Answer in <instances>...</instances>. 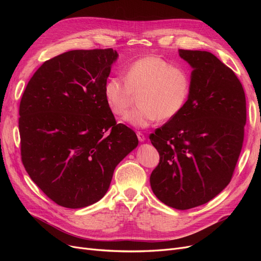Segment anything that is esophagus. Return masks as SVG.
I'll list each match as a JSON object with an SVG mask.
<instances>
[{"label":"esophagus","instance_id":"34e87169","mask_svg":"<svg viewBox=\"0 0 261 261\" xmlns=\"http://www.w3.org/2000/svg\"><path fill=\"white\" fill-rule=\"evenodd\" d=\"M136 135H138V139H139L140 142H145L146 138H145V135L142 132H140V131L136 132Z\"/></svg>","mask_w":261,"mask_h":261}]
</instances>
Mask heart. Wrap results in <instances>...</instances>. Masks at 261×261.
Listing matches in <instances>:
<instances>
[{"label":"heart","mask_w":261,"mask_h":261,"mask_svg":"<svg viewBox=\"0 0 261 261\" xmlns=\"http://www.w3.org/2000/svg\"><path fill=\"white\" fill-rule=\"evenodd\" d=\"M191 89L188 73L158 56L133 61L125 79L110 77L103 86L105 100L115 115H123L138 95L139 107L123 117L135 128H147L158 119L169 120L186 107Z\"/></svg>","instance_id":"1"}]
</instances>
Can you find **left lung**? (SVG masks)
Returning <instances> with one entry per match:
<instances>
[{
	"mask_svg": "<svg viewBox=\"0 0 261 261\" xmlns=\"http://www.w3.org/2000/svg\"><path fill=\"white\" fill-rule=\"evenodd\" d=\"M191 67L183 111L150 135L160 163L150 175L153 194L175 210L207 203L228 185L246 122L245 94L229 67L205 50L179 49Z\"/></svg>",
	"mask_w": 261,
	"mask_h": 261,
	"instance_id": "left-lung-1",
	"label": "left lung"
}]
</instances>
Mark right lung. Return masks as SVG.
<instances>
[{"label":"right lung","mask_w":261,"mask_h":261,"mask_svg":"<svg viewBox=\"0 0 261 261\" xmlns=\"http://www.w3.org/2000/svg\"><path fill=\"white\" fill-rule=\"evenodd\" d=\"M117 58L113 48L63 53L41 65L23 93V165L60 206L82 208L99 201L115 167L139 145L105 100L103 86Z\"/></svg>","instance_id":"right-lung-1"}]
</instances>
